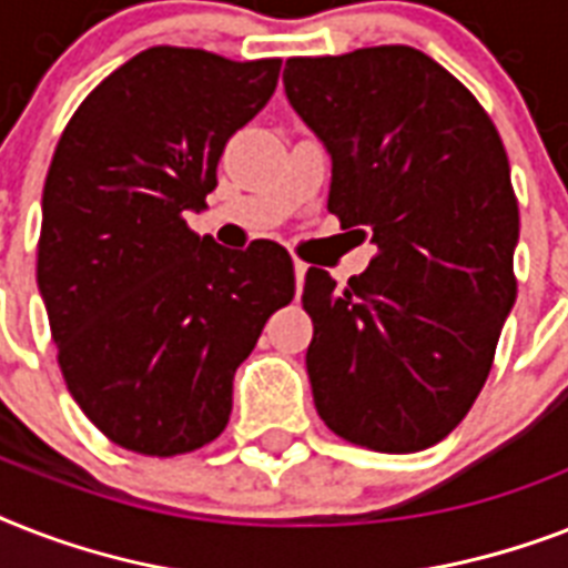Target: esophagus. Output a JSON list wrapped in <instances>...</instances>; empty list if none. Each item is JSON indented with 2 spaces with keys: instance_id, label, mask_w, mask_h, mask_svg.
Instances as JSON below:
<instances>
[{
  "instance_id": "1",
  "label": "esophagus",
  "mask_w": 568,
  "mask_h": 568,
  "mask_svg": "<svg viewBox=\"0 0 568 568\" xmlns=\"http://www.w3.org/2000/svg\"><path fill=\"white\" fill-rule=\"evenodd\" d=\"M303 276H306V262H301V258H294V280H297V294H301Z\"/></svg>"
}]
</instances>
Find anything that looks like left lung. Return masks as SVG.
Wrapping results in <instances>:
<instances>
[{
  "instance_id": "left-lung-1",
  "label": "left lung",
  "mask_w": 568,
  "mask_h": 568,
  "mask_svg": "<svg viewBox=\"0 0 568 568\" xmlns=\"http://www.w3.org/2000/svg\"><path fill=\"white\" fill-rule=\"evenodd\" d=\"M283 82L333 155L327 209L377 244L345 288L306 271L315 409L359 448H430L480 395L516 303L501 135L466 84L400 43L288 58Z\"/></svg>"
}]
</instances>
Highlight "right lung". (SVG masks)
<instances>
[{"instance_id":"1","label":"right lung","mask_w":568,"mask_h":568,"mask_svg":"<svg viewBox=\"0 0 568 568\" xmlns=\"http://www.w3.org/2000/svg\"><path fill=\"white\" fill-rule=\"evenodd\" d=\"M280 58L150 47L75 109L49 164L38 239L58 365L114 445L176 457L223 433L232 377L294 297L288 250H226L205 209L223 146L271 100Z\"/></svg>"}]
</instances>
